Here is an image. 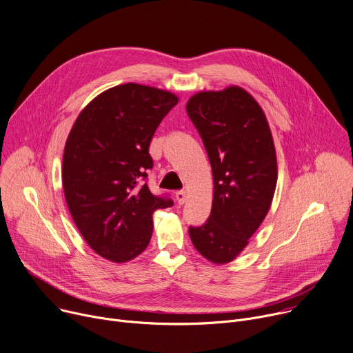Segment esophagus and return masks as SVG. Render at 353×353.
I'll list each match as a JSON object with an SVG mask.
<instances>
[{"instance_id": "34e87169", "label": "esophagus", "mask_w": 353, "mask_h": 353, "mask_svg": "<svg viewBox=\"0 0 353 353\" xmlns=\"http://www.w3.org/2000/svg\"><path fill=\"white\" fill-rule=\"evenodd\" d=\"M176 200H177V203L180 205L184 204L185 203V191H177V193H176Z\"/></svg>"}]
</instances>
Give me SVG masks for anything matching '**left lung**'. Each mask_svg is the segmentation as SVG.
<instances>
[{"mask_svg":"<svg viewBox=\"0 0 353 353\" xmlns=\"http://www.w3.org/2000/svg\"><path fill=\"white\" fill-rule=\"evenodd\" d=\"M185 110L203 139L214 179L211 214L188 234L205 259L228 263L261 227L274 196L272 132L258 101L236 85L197 92Z\"/></svg>","mask_w":353,"mask_h":353,"instance_id":"8db88e82","label":"left lung"}]
</instances>
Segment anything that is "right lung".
Instances as JSON below:
<instances>
[{
	"label": "right lung",
	"instance_id": "right-lung-1",
	"mask_svg": "<svg viewBox=\"0 0 353 353\" xmlns=\"http://www.w3.org/2000/svg\"><path fill=\"white\" fill-rule=\"evenodd\" d=\"M177 103L165 90L121 84L97 95L69 134L61 169L66 203L85 242L111 262L142 253L153 212L173 205L152 194L145 180L153 134Z\"/></svg>",
	"mask_w": 353,
	"mask_h": 353
}]
</instances>
